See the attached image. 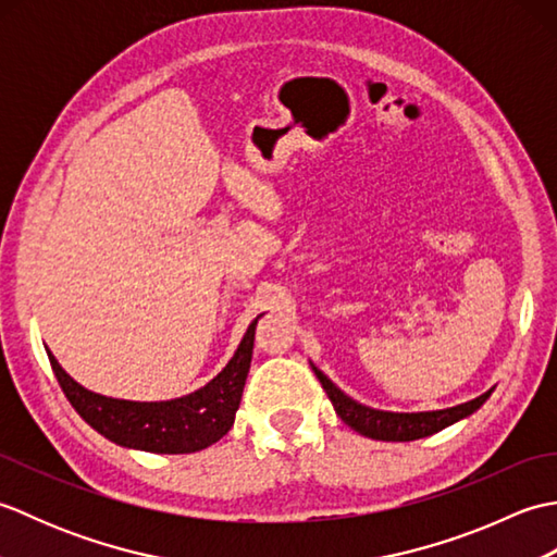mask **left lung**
I'll return each mask as SVG.
<instances>
[{
	"label": "left lung",
	"mask_w": 557,
	"mask_h": 557,
	"mask_svg": "<svg viewBox=\"0 0 557 557\" xmlns=\"http://www.w3.org/2000/svg\"><path fill=\"white\" fill-rule=\"evenodd\" d=\"M311 369L318 381H321L330 401H333L337 417L345 421L349 429H354L366 437H373V441L407 443V441H419V437H425V435H433L437 431L447 429V425L457 423L459 419H467L469 413H474L493 393L491 387L488 393H483L476 399L465 401V405H457V407H449V409H441V411H417V413L381 411V409L363 407L357 399H351L349 395L342 393V389L330 381L323 371H318L313 363Z\"/></svg>",
	"instance_id": "obj_1"
}]
</instances>
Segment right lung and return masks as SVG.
<instances>
[{
    "label": "right lung",
    "instance_id": "1",
    "mask_svg": "<svg viewBox=\"0 0 557 557\" xmlns=\"http://www.w3.org/2000/svg\"><path fill=\"white\" fill-rule=\"evenodd\" d=\"M258 318L248 325L230 363L208 385L168 401H132L90 393L59 366L52 351H47V357L71 407L108 441L156 455L198 453L218 443L232 429L251 369Z\"/></svg>",
    "mask_w": 557,
    "mask_h": 557
}]
</instances>
